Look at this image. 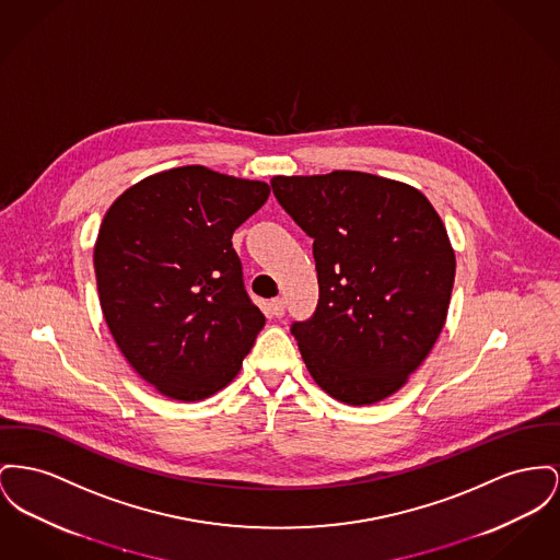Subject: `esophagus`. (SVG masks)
I'll return each mask as SVG.
<instances>
[{
	"mask_svg": "<svg viewBox=\"0 0 560 560\" xmlns=\"http://www.w3.org/2000/svg\"><path fill=\"white\" fill-rule=\"evenodd\" d=\"M268 306H270L272 317H283V313H285V300L283 298H272Z\"/></svg>",
	"mask_w": 560,
	"mask_h": 560,
	"instance_id": "esophagus-1",
	"label": "esophagus"
}]
</instances>
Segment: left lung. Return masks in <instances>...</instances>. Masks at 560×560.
I'll use <instances>...</instances> for the list:
<instances>
[{
    "mask_svg": "<svg viewBox=\"0 0 560 560\" xmlns=\"http://www.w3.org/2000/svg\"><path fill=\"white\" fill-rule=\"evenodd\" d=\"M270 186L313 238L319 302L292 324L311 376L349 406L394 395L446 322L455 252L440 215L417 188L360 171Z\"/></svg>",
    "mask_w": 560,
    "mask_h": 560,
    "instance_id": "8db88e82",
    "label": "left lung"
}]
</instances>
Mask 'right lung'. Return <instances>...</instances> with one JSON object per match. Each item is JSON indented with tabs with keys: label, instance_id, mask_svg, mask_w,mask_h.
I'll return each mask as SVG.
<instances>
[{
	"label": "right lung",
	"instance_id": "add662e5",
	"mask_svg": "<svg viewBox=\"0 0 560 560\" xmlns=\"http://www.w3.org/2000/svg\"><path fill=\"white\" fill-rule=\"evenodd\" d=\"M268 184L188 165L114 200L95 243L101 311L132 370L171 399L224 389L264 328L232 232Z\"/></svg>",
	"mask_w": 560,
	"mask_h": 560
}]
</instances>
